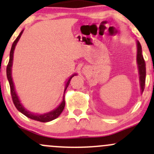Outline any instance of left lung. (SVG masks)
I'll return each instance as SVG.
<instances>
[{
	"instance_id": "8db88e82",
	"label": "left lung",
	"mask_w": 154,
	"mask_h": 154,
	"mask_svg": "<svg viewBox=\"0 0 154 154\" xmlns=\"http://www.w3.org/2000/svg\"><path fill=\"white\" fill-rule=\"evenodd\" d=\"M137 64H138V73H139L140 87L141 92H144V86H145V78H146V64L142 56V50L141 46L138 41H137Z\"/></svg>"
}]
</instances>
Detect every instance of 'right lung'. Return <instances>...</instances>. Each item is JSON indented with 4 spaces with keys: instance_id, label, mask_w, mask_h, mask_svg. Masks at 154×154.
<instances>
[{
    "instance_id": "right-lung-1",
    "label": "right lung",
    "mask_w": 154,
    "mask_h": 154,
    "mask_svg": "<svg viewBox=\"0 0 154 154\" xmlns=\"http://www.w3.org/2000/svg\"><path fill=\"white\" fill-rule=\"evenodd\" d=\"M23 31H22L19 34V35L18 36L17 38L14 41L13 45H12L11 50H10V60H9L8 65L7 66V79H8L9 83H10V93H11L12 99H13V104L16 106V107L17 108V110L19 111H20L21 113H23L25 116H26L28 118L31 119V120H37V121L39 122H43V123H46V122H50L51 120H55L56 118H57L59 115L62 113V112L63 111L64 108H65V92L66 91L67 88H68V85H69L70 81H71V78H72L74 76L77 75V74H74L73 75H71V77H69L68 80L67 81L66 84H65V90H64V95H63V99H62V103L59 105V107H56V109H54L52 111L48 112V113H44V114H34V113H32L31 112L27 110L25 107H23L22 104H21L20 101H19V98L18 97L17 94H16V90H15L14 84H13V78H12V65H13V53H14L15 47H16V44L19 41V38H20L21 35H22Z\"/></svg>"
}]
</instances>
